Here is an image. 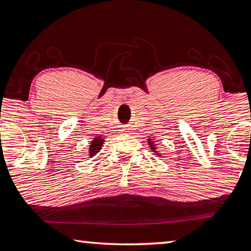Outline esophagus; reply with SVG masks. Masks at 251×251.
<instances>
[{
    "mask_svg": "<svg viewBox=\"0 0 251 251\" xmlns=\"http://www.w3.org/2000/svg\"><path fill=\"white\" fill-rule=\"evenodd\" d=\"M124 131H126V130H124Z\"/></svg>",
    "mask_w": 251,
    "mask_h": 251,
    "instance_id": "esophagus-1",
    "label": "esophagus"
}]
</instances>
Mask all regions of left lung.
Listing matches in <instances>:
<instances>
[{
	"label": "left lung",
	"mask_w": 251,
	"mask_h": 251,
	"mask_svg": "<svg viewBox=\"0 0 251 251\" xmlns=\"http://www.w3.org/2000/svg\"><path fill=\"white\" fill-rule=\"evenodd\" d=\"M148 144H149V146H150V148H151V149L153 150V151H154V150H156V147H154V145L152 144V140H151V139L148 140ZM154 152H156V151H154Z\"/></svg>",
	"instance_id": "1"
}]
</instances>
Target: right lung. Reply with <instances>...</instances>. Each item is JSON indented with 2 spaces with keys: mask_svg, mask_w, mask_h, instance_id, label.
Wrapping results in <instances>:
<instances>
[{
  "mask_svg": "<svg viewBox=\"0 0 251 251\" xmlns=\"http://www.w3.org/2000/svg\"><path fill=\"white\" fill-rule=\"evenodd\" d=\"M103 143H104V140H103V138L101 137V136H99V137L93 138L92 143H91V145H90V149H89L90 158L95 156V153L99 152V150L101 149Z\"/></svg>",
  "mask_w": 251,
  "mask_h": 251,
  "instance_id": "add662e5",
  "label": "right lung"
}]
</instances>
